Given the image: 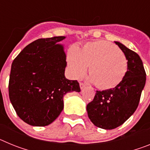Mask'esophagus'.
<instances>
[{"instance_id": "obj_1", "label": "esophagus", "mask_w": 150, "mask_h": 150, "mask_svg": "<svg viewBox=\"0 0 150 150\" xmlns=\"http://www.w3.org/2000/svg\"><path fill=\"white\" fill-rule=\"evenodd\" d=\"M79 86H80L81 89H83V88H86V84L83 83H79Z\"/></svg>"}]
</instances>
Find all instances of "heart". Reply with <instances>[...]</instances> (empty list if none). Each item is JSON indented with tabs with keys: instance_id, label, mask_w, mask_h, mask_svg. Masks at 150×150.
<instances>
[{
	"instance_id": "1",
	"label": "heart",
	"mask_w": 150,
	"mask_h": 150,
	"mask_svg": "<svg viewBox=\"0 0 150 150\" xmlns=\"http://www.w3.org/2000/svg\"><path fill=\"white\" fill-rule=\"evenodd\" d=\"M67 63L75 78L83 76L89 66V80L101 89L116 87L128 71L125 55L117 46L104 40L87 43L80 50L71 48Z\"/></svg>"
}]
</instances>
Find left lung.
Segmentation results:
<instances>
[{
  "instance_id": "8db88e82",
  "label": "left lung",
  "mask_w": 150,
  "mask_h": 150,
  "mask_svg": "<svg viewBox=\"0 0 150 150\" xmlns=\"http://www.w3.org/2000/svg\"><path fill=\"white\" fill-rule=\"evenodd\" d=\"M128 59L127 74L115 88L97 91L87 104L88 118L95 126L110 130L120 126L138 107L146 83V72L140 56L135 52L115 42Z\"/></svg>"
}]
</instances>
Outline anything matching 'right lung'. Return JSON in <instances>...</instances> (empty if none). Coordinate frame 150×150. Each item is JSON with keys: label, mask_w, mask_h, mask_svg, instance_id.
<instances>
[{"label": "right lung", "mask_w": 150, "mask_h": 150, "mask_svg": "<svg viewBox=\"0 0 150 150\" xmlns=\"http://www.w3.org/2000/svg\"><path fill=\"white\" fill-rule=\"evenodd\" d=\"M65 37L42 38L23 49L12 63L9 97L16 114L33 126H46L60 115L63 97L80 91L77 80L64 76L66 55L57 43Z\"/></svg>", "instance_id": "add662e5"}]
</instances>
